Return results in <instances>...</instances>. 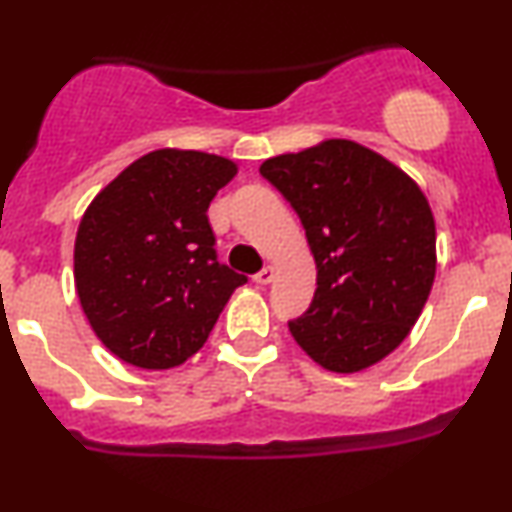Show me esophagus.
Masks as SVG:
<instances>
[{
    "label": "esophagus",
    "instance_id": "1",
    "mask_svg": "<svg viewBox=\"0 0 512 512\" xmlns=\"http://www.w3.org/2000/svg\"><path fill=\"white\" fill-rule=\"evenodd\" d=\"M274 272H276V269L272 267V264H267V267L260 269V272L252 276V281H255V284H262V286L269 284V281L274 279Z\"/></svg>",
    "mask_w": 512,
    "mask_h": 512
}]
</instances>
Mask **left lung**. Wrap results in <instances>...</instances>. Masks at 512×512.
Returning <instances> with one entry per match:
<instances>
[{
  "instance_id": "1",
  "label": "left lung",
  "mask_w": 512,
  "mask_h": 512,
  "mask_svg": "<svg viewBox=\"0 0 512 512\" xmlns=\"http://www.w3.org/2000/svg\"><path fill=\"white\" fill-rule=\"evenodd\" d=\"M301 219L317 267L313 303L289 322L298 346L334 373H356L404 342L436 276V223L395 163L327 139L260 166Z\"/></svg>"
}]
</instances>
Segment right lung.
I'll return each mask as SVG.
<instances>
[{"mask_svg": "<svg viewBox=\"0 0 512 512\" xmlns=\"http://www.w3.org/2000/svg\"><path fill=\"white\" fill-rule=\"evenodd\" d=\"M236 173L223 156L158 149L88 204L74 243L76 293L96 337L125 363L180 366L248 281L219 262L207 216Z\"/></svg>", "mask_w": 512, "mask_h": 512, "instance_id": "1", "label": "right lung"}]
</instances>
